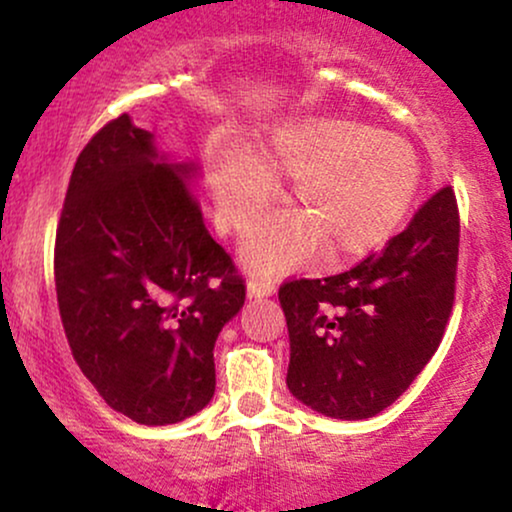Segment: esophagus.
<instances>
[{
  "label": "esophagus",
  "instance_id": "1",
  "mask_svg": "<svg viewBox=\"0 0 512 512\" xmlns=\"http://www.w3.org/2000/svg\"><path fill=\"white\" fill-rule=\"evenodd\" d=\"M276 291L274 281L272 279H250L248 284V296L250 298H264V296H272V293Z\"/></svg>",
  "mask_w": 512,
  "mask_h": 512
}]
</instances>
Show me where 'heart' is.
<instances>
[{
    "label": "heart",
    "mask_w": 512,
    "mask_h": 512,
    "mask_svg": "<svg viewBox=\"0 0 512 512\" xmlns=\"http://www.w3.org/2000/svg\"><path fill=\"white\" fill-rule=\"evenodd\" d=\"M272 178L296 180L293 207L255 226L243 260L257 274H284L315 260H346L380 245L399 226L421 166L414 146L351 120H305L274 134L257 163L228 156L216 163L214 190L226 226L248 231L274 199Z\"/></svg>",
    "instance_id": "obj_1"
}]
</instances>
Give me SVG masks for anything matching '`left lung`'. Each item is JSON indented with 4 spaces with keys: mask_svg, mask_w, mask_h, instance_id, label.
<instances>
[{
    "mask_svg": "<svg viewBox=\"0 0 512 512\" xmlns=\"http://www.w3.org/2000/svg\"><path fill=\"white\" fill-rule=\"evenodd\" d=\"M457 252L460 211L445 185L380 252L342 274L284 281L293 397L344 421L390 407L443 342Z\"/></svg>",
    "mask_w": 512,
    "mask_h": 512,
    "instance_id": "1",
    "label": "left lung"
}]
</instances>
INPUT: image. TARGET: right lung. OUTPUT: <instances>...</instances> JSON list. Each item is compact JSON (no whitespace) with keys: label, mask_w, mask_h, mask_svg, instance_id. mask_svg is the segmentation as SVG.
Segmentation results:
<instances>
[{"label":"right lung","mask_w":512,"mask_h":512,"mask_svg":"<svg viewBox=\"0 0 512 512\" xmlns=\"http://www.w3.org/2000/svg\"><path fill=\"white\" fill-rule=\"evenodd\" d=\"M127 115L76 158L55 236V289L76 366L108 407L178 424L214 397V344L245 279L209 236L187 175Z\"/></svg>","instance_id":"obj_1"}]
</instances>
